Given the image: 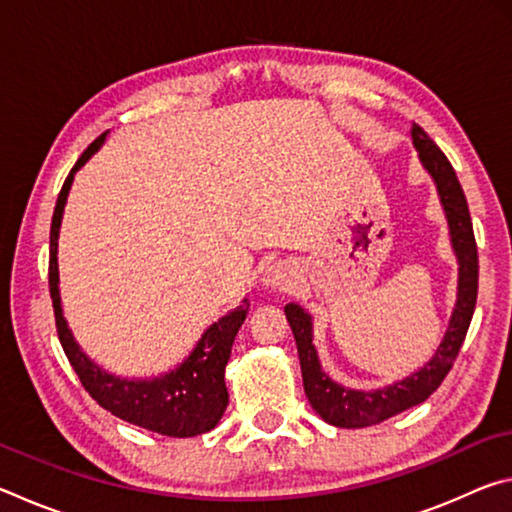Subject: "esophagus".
Returning a JSON list of instances; mask_svg holds the SVG:
<instances>
[{"instance_id":"obj_1","label":"esophagus","mask_w":512,"mask_h":512,"mask_svg":"<svg viewBox=\"0 0 512 512\" xmlns=\"http://www.w3.org/2000/svg\"><path fill=\"white\" fill-rule=\"evenodd\" d=\"M262 284L271 291H291L296 284V271L289 262H275L262 273Z\"/></svg>"}]
</instances>
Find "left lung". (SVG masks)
Listing matches in <instances>:
<instances>
[{"instance_id":"1","label":"left lung","mask_w":512,"mask_h":512,"mask_svg":"<svg viewBox=\"0 0 512 512\" xmlns=\"http://www.w3.org/2000/svg\"><path fill=\"white\" fill-rule=\"evenodd\" d=\"M411 137L424 171L429 173L433 185L438 189L440 205H443L449 225V241H452L458 262V287L454 311L452 316H449L447 332L443 336V341H440L436 354H433L422 368L411 372L409 377L393 381V384H388L384 388H375V391L345 388L339 381L329 377L323 366H320L314 345V318H311L309 311L302 309L298 302H289V305L284 307L291 332L296 336L302 384H305V393L311 409H314L325 422L341 429H361L370 427V424H379L427 400V397L443 384L447 372L452 370L476 307L479 255H476L472 219L470 210H467L463 187L458 183L456 171L445 158V153L438 149L436 142H433L418 124L411 126Z\"/></svg>"}]
</instances>
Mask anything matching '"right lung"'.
<instances>
[{
    "instance_id": "1",
    "label": "right lung",
    "mask_w": 512,
    "mask_h": 512,
    "mask_svg": "<svg viewBox=\"0 0 512 512\" xmlns=\"http://www.w3.org/2000/svg\"><path fill=\"white\" fill-rule=\"evenodd\" d=\"M108 133L97 137L83 155L76 160L74 169L69 171L63 189H60L54 219L49 232V293L54 302V316L58 339L67 354L69 363L79 375L85 391L97 400L99 406L126 420L135 427L149 429L171 438H192L198 433L212 431L223 418L228 406V388H225V366L230 361V350L235 343L239 327L244 325L248 314V298L241 300L237 309H232L223 318L216 320L205 329L196 348L189 357L178 363L169 372L158 377H119L112 375L99 363H94L83 348L76 343L72 329L63 316V302H60V277H58V235L63 212L67 205L69 189L74 176L94 153L101 149Z\"/></svg>"
}]
</instances>
